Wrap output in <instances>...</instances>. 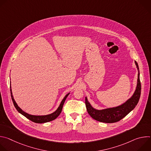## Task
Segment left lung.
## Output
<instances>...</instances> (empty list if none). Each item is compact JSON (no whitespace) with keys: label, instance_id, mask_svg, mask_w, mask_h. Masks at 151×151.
Here are the masks:
<instances>
[{"label":"left lung","instance_id":"left-lung-1","mask_svg":"<svg viewBox=\"0 0 151 151\" xmlns=\"http://www.w3.org/2000/svg\"><path fill=\"white\" fill-rule=\"evenodd\" d=\"M134 62L138 71L136 87L132 97L127 100L124 103L113 107H109V108L103 109H97L91 104L87 97H85V105L87 112L94 119L105 123L116 122L122 119L134 109L139 102L141 93L139 66L136 61Z\"/></svg>","mask_w":151,"mask_h":151}]
</instances>
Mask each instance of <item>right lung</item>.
<instances>
[{
    "label": "right lung",
    "mask_w": 151,
    "mask_h": 151,
    "mask_svg": "<svg viewBox=\"0 0 151 151\" xmlns=\"http://www.w3.org/2000/svg\"><path fill=\"white\" fill-rule=\"evenodd\" d=\"M10 91H11V98H12L14 105L16 108V109L17 110V111L19 113H20L21 115H23V116L26 117L27 119H30V121H33L35 123H39V124L48 122L53 121L55 119H56L59 116V115L61 114L62 109H63V104L64 103V101H65L66 98L68 97V96L70 94V93H69L65 96H64L63 99L61 100L60 105L58 106V108L54 112H52V114H48V115H31V114H29L24 112L23 110L21 109L20 107L18 106V105L16 103L15 100H14V96H13V94H12V92L11 85H10Z\"/></svg>",
    "instance_id": "obj_1"
}]
</instances>
